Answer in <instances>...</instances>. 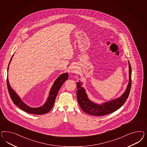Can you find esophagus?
Instances as JSON below:
<instances>
[{"label":"esophagus","instance_id":"34e87169","mask_svg":"<svg viewBox=\"0 0 147 147\" xmlns=\"http://www.w3.org/2000/svg\"><path fill=\"white\" fill-rule=\"evenodd\" d=\"M71 72L72 73H77L78 72V68L76 65H73L71 68Z\"/></svg>","mask_w":147,"mask_h":147}]
</instances>
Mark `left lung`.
I'll use <instances>...</instances> for the list:
<instances>
[{"label":"left lung","instance_id":"8db88e82","mask_svg":"<svg viewBox=\"0 0 147 147\" xmlns=\"http://www.w3.org/2000/svg\"><path fill=\"white\" fill-rule=\"evenodd\" d=\"M128 63L129 81L124 93L120 98L103 103L101 105H98L90 101L87 97L85 89L82 87L80 81L76 82L78 89L76 92L77 100L82 111L92 115H106L114 112L123 105L128 98L131 86V67L129 61Z\"/></svg>","mask_w":147,"mask_h":147}]
</instances>
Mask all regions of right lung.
<instances>
[{
	"label": "right lung",
	"instance_id": "obj_1",
	"mask_svg": "<svg viewBox=\"0 0 147 147\" xmlns=\"http://www.w3.org/2000/svg\"><path fill=\"white\" fill-rule=\"evenodd\" d=\"M13 56L12 57V58L10 60V61L9 62V66L7 68V72L9 69V65L12 59ZM68 73H63L59 76L55 81L53 85L50 90L49 98H47L45 103L42 106L38 107V108H32V107H29L24 102H22V100L19 97L17 94L16 93L13 89L11 88V86L9 84L8 78H7V88L9 90V94L14 105H16L17 106H18L24 111H26L28 113L36 114V115H42V114L47 113L51 110V109L53 106L55 100V98L57 97V95L58 94L59 89H60L61 86L65 82V81L68 79Z\"/></svg>",
	"mask_w": 147,
	"mask_h": 147
}]
</instances>
